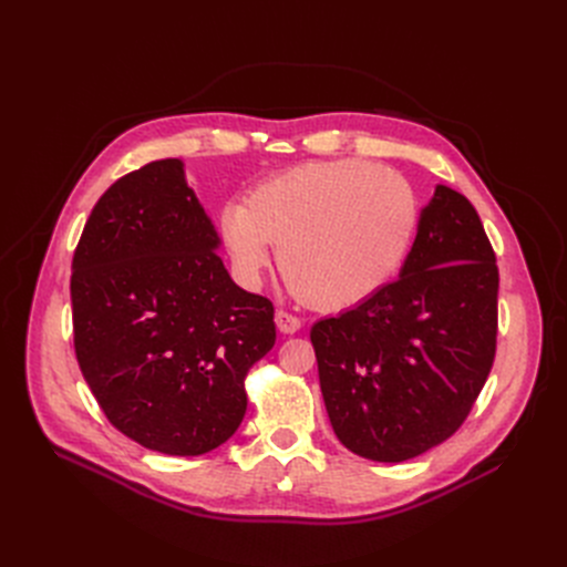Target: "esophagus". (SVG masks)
Returning a JSON list of instances; mask_svg holds the SVG:
<instances>
[{
  "instance_id": "34e87169",
  "label": "esophagus",
  "mask_w": 567,
  "mask_h": 567,
  "mask_svg": "<svg viewBox=\"0 0 567 567\" xmlns=\"http://www.w3.org/2000/svg\"><path fill=\"white\" fill-rule=\"evenodd\" d=\"M276 323H278V329L282 333H296V331L301 329V319L296 317V315H291V312H287V310H278L276 312Z\"/></svg>"
}]
</instances>
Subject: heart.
Wrapping results in <instances>:
<instances>
[{
	"label": "heart",
	"mask_w": 567,
	"mask_h": 567,
	"mask_svg": "<svg viewBox=\"0 0 567 567\" xmlns=\"http://www.w3.org/2000/svg\"><path fill=\"white\" fill-rule=\"evenodd\" d=\"M419 223L404 178L365 161H326L266 178L218 218L234 274L259 282L278 246L296 301L338 312L368 301L398 271Z\"/></svg>",
	"instance_id": "obj_1"
}]
</instances>
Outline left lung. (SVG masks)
<instances>
[{
  "label": "left lung",
  "mask_w": 567,
  "mask_h": 567,
  "mask_svg": "<svg viewBox=\"0 0 567 567\" xmlns=\"http://www.w3.org/2000/svg\"><path fill=\"white\" fill-rule=\"evenodd\" d=\"M496 333L494 248L473 204L436 186L400 278L310 331L344 449L404 462L451 439L489 377Z\"/></svg>",
  "instance_id": "obj_1"
}]
</instances>
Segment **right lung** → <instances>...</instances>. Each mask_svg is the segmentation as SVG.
Listing matches in <instances>:
<instances>
[{
    "instance_id": "obj_1",
    "label": "right lung",
    "mask_w": 567,
    "mask_h": 567,
    "mask_svg": "<svg viewBox=\"0 0 567 567\" xmlns=\"http://www.w3.org/2000/svg\"><path fill=\"white\" fill-rule=\"evenodd\" d=\"M184 163H148L92 208L73 255V344L107 421L195 457L241 425L246 377L276 344L274 303L231 282Z\"/></svg>"
}]
</instances>
